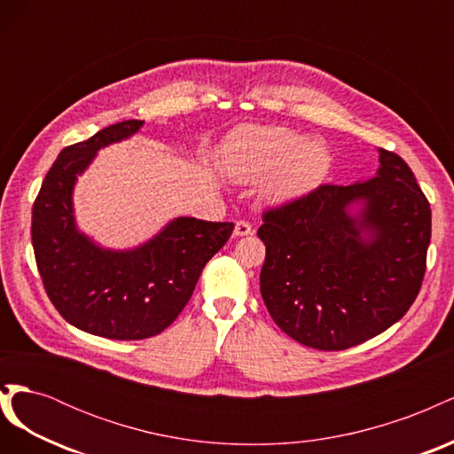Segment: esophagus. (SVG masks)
I'll use <instances>...</instances> for the list:
<instances>
[{
  "mask_svg": "<svg viewBox=\"0 0 454 454\" xmlns=\"http://www.w3.org/2000/svg\"><path fill=\"white\" fill-rule=\"evenodd\" d=\"M232 232H235V237H248V235H254V227L248 222H242L240 219V222L235 223V231Z\"/></svg>",
  "mask_w": 454,
  "mask_h": 454,
  "instance_id": "34e87169",
  "label": "esophagus"
}]
</instances>
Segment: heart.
Returning <instances> with one entry per match:
<instances>
[{
	"instance_id": "heart-1",
	"label": "heart",
	"mask_w": 454,
	"mask_h": 454,
	"mask_svg": "<svg viewBox=\"0 0 454 454\" xmlns=\"http://www.w3.org/2000/svg\"><path fill=\"white\" fill-rule=\"evenodd\" d=\"M223 167L239 182H263L269 200H294L322 184L332 168L325 142L286 127H242L223 144Z\"/></svg>"
}]
</instances>
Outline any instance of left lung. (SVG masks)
Masks as SVG:
<instances>
[{
  "label": "left lung",
  "mask_w": 454,
  "mask_h": 454,
  "mask_svg": "<svg viewBox=\"0 0 454 454\" xmlns=\"http://www.w3.org/2000/svg\"><path fill=\"white\" fill-rule=\"evenodd\" d=\"M379 162L371 180L320 185L263 214L261 295L301 345H360L400 320L419 295L430 202L400 155L379 149Z\"/></svg>",
  "instance_id": "8db88e82"
}]
</instances>
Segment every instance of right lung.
<instances>
[{
  "instance_id": "add662e5",
  "label": "right lung",
  "mask_w": 454,
  "mask_h": 454,
  "mask_svg": "<svg viewBox=\"0 0 454 454\" xmlns=\"http://www.w3.org/2000/svg\"><path fill=\"white\" fill-rule=\"evenodd\" d=\"M144 121H122L64 147L52 162L32 212L37 270L52 305L81 332L136 340L159 335L193 295L204 265L223 248L232 223L174 217L153 239L112 250L81 232L74 187L102 147L122 142Z\"/></svg>"
}]
</instances>
